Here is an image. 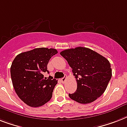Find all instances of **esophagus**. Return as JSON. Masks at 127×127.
<instances>
[{
    "label": "esophagus",
    "instance_id": "1",
    "mask_svg": "<svg viewBox=\"0 0 127 127\" xmlns=\"http://www.w3.org/2000/svg\"><path fill=\"white\" fill-rule=\"evenodd\" d=\"M61 81H62V83H64L66 82V77H64V78H62Z\"/></svg>",
    "mask_w": 127,
    "mask_h": 127
}]
</instances>
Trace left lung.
Instances as JSON below:
<instances>
[{
	"label": "left lung",
	"instance_id": "obj_1",
	"mask_svg": "<svg viewBox=\"0 0 127 127\" xmlns=\"http://www.w3.org/2000/svg\"><path fill=\"white\" fill-rule=\"evenodd\" d=\"M60 54L72 68L77 81L76 92L68 95L71 99L80 104H89L104 93L112 75L107 59L83 47L66 49Z\"/></svg>",
	"mask_w": 127,
	"mask_h": 127
}]
</instances>
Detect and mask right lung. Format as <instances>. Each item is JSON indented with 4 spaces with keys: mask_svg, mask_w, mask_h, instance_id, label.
<instances>
[{
    "mask_svg": "<svg viewBox=\"0 0 127 127\" xmlns=\"http://www.w3.org/2000/svg\"><path fill=\"white\" fill-rule=\"evenodd\" d=\"M58 53L55 49L40 47L17 55L12 63L10 73L15 93L31 107L42 106L52 97L57 80L44 77L51 57Z\"/></svg>",
    "mask_w": 127,
    "mask_h": 127,
    "instance_id": "obj_1",
    "label": "right lung"
}]
</instances>
